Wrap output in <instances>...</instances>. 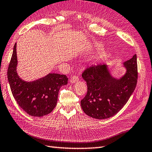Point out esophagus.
Here are the masks:
<instances>
[{
	"mask_svg": "<svg viewBox=\"0 0 152 152\" xmlns=\"http://www.w3.org/2000/svg\"><path fill=\"white\" fill-rule=\"evenodd\" d=\"M78 80H79L78 77L76 76V75H74L71 77V80H70V82L72 83H74L77 82V81Z\"/></svg>",
	"mask_w": 152,
	"mask_h": 152,
	"instance_id": "obj_1",
	"label": "esophagus"
}]
</instances>
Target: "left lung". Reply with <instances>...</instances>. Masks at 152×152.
Returning a JSON list of instances; mask_svg holds the SVG:
<instances>
[{
	"instance_id": "1",
	"label": "left lung",
	"mask_w": 152,
	"mask_h": 152,
	"mask_svg": "<svg viewBox=\"0 0 152 152\" xmlns=\"http://www.w3.org/2000/svg\"><path fill=\"white\" fill-rule=\"evenodd\" d=\"M126 72L120 79L112 77L105 64L92 65L82 73L87 92L81 107L88 116L98 119L109 118L121 109L134 92L137 82V56L124 63Z\"/></svg>"
}]
</instances>
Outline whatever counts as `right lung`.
I'll return each instance as SVG.
<instances>
[{"instance_id": "obj_1", "label": "right lung", "mask_w": 152, "mask_h": 152, "mask_svg": "<svg viewBox=\"0 0 152 152\" xmlns=\"http://www.w3.org/2000/svg\"><path fill=\"white\" fill-rule=\"evenodd\" d=\"M16 47L15 43L7 69V79L12 94L18 105L27 114L34 117L48 115L56 107L58 92L61 86L67 84V77L50 73L30 82L21 80L17 72Z\"/></svg>"}]
</instances>
